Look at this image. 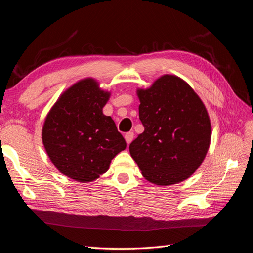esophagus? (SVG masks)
<instances>
[{
	"label": "esophagus",
	"instance_id": "34e87169",
	"mask_svg": "<svg viewBox=\"0 0 253 253\" xmlns=\"http://www.w3.org/2000/svg\"><path fill=\"white\" fill-rule=\"evenodd\" d=\"M133 138H134V134H133V132H131V131H130V132H127V133L125 134V140H126L128 145L132 142Z\"/></svg>",
	"mask_w": 253,
	"mask_h": 253
}]
</instances>
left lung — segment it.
Wrapping results in <instances>:
<instances>
[{"instance_id":"1","label":"left lung","mask_w":253,"mask_h":253,"mask_svg":"<svg viewBox=\"0 0 253 253\" xmlns=\"http://www.w3.org/2000/svg\"><path fill=\"white\" fill-rule=\"evenodd\" d=\"M144 126L129 151L147 181L171 185L190 178L204 162L212 127L207 108L182 78L165 74L136 89Z\"/></svg>"}]
</instances>
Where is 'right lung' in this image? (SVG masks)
<instances>
[{
    "instance_id": "1",
    "label": "right lung",
    "mask_w": 253,
    "mask_h": 253,
    "mask_svg": "<svg viewBox=\"0 0 253 253\" xmlns=\"http://www.w3.org/2000/svg\"><path fill=\"white\" fill-rule=\"evenodd\" d=\"M110 95L96 79H81L61 93L43 123L42 143L49 160L77 182L98 179L126 148L114 121L103 113Z\"/></svg>"
}]
</instances>
